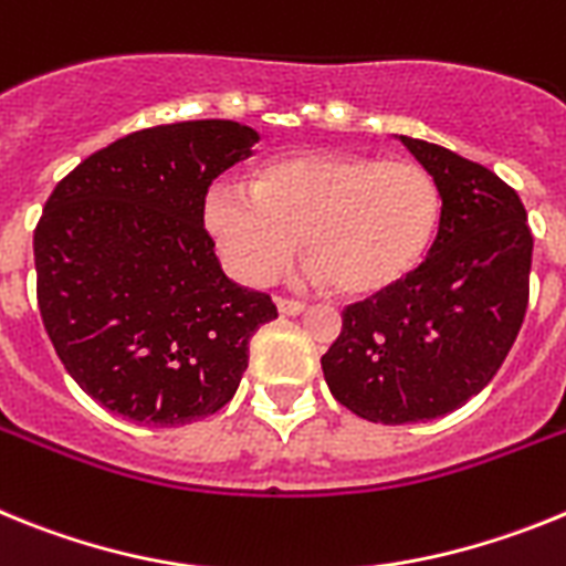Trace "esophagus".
Returning a JSON list of instances; mask_svg holds the SVG:
<instances>
[{
	"mask_svg": "<svg viewBox=\"0 0 566 566\" xmlns=\"http://www.w3.org/2000/svg\"><path fill=\"white\" fill-rule=\"evenodd\" d=\"M276 307L284 316H302V313L307 311V304L296 302V298H276Z\"/></svg>",
	"mask_w": 566,
	"mask_h": 566,
	"instance_id": "esophagus-1",
	"label": "esophagus"
}]
</instances>
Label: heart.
Returning a JSON list of instances; mask_svg holds the SVG:
<instances>
[{"mask_svg": "<svg viewBox=\"0 0 566 566\" xmlns=\"http://www.w3.org/2000/svg\"><path fill=\"white\" fill-rule=\"evenodd\" d=\"M201 219L239 282H273L302 235L313 282H333L344 296H376L405 282L430 253L441 190L419 161L313 150L264 161L253 190L213 181Z\"/></svg>", "mask_w": 566, "mask_h": 566, "instance_id": "heart-1", "label": "heart"}]
</instances>
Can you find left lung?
Returning a JSON list of instances; mask_svg holds the SVG:
<instances>
[{"label": "left lung", "mask_w": 566, "mask_h": 566, "mask_svg": "<svg viewBox=\"0 0 566 566\" xmlns=\"http://www.w3.org/2000/svg\"><path fill=\"white\" fill-rule=\"evenodd\" d=\"M399 142L439 185V233L405 282L344 311L322 356L338 405L376 424L439 419L490 385L524 322L533 262L510 185L441 145Z\"/></svg>", "instance_id": "obj_1"}]
</instances>
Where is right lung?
Returning <instances> with one entry per match:
<instances>
[{
	"label": "right lung",
	"mask_w": 566,
	"mask_h": 566,
	"mask_svg": "<svg viewBox=\"0 0 566 566\" xmlns=\"http://www.w3.org/2000/svg\"><path fill=\"white\" fill-rule=\"evenodd\" d=\"M230 119L136 130L59 181L33 233L42 322L91 399L147 427L213 416L248 370L270 296L224 276L201 199L253 154Z\"/></svg>",
	"instance_id": "right-lung-1"
}]
</instances>
